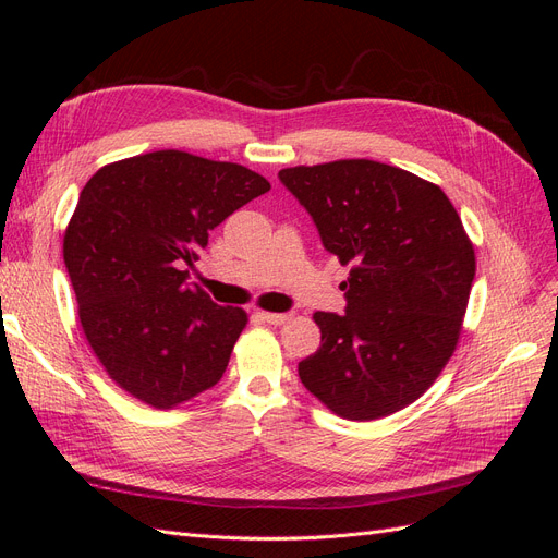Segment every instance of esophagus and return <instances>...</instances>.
<instances>
[{
	"label": "esophagus",
	"instance_id": "34e87169",
	"mask_svg": "<svg viewBox=\"0 0 558 558\" xmlns=\"http://www.w3.org/2000/svg\"><path fill=\"white\" fill-rule=\"evenodd\" d=\"M258 316L265 320V324H272V326H281L291 318V314H279V312H258Z\"/></svg>",
	"mask_w": 558,
	"mask_h": 558
}]
</instances>
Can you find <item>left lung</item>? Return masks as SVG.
Masks as SVG:
<instances>
[{
    "instance_id": "left-lung-1",
    "label": "left lung",
    "mask_w": 558,
    "mask_h": 558,
    "mask_svg": "<svg viewBox=\"0 0 558 558\" xmlns=\"http://www.w3.org/2000/svg\"><path fill=\"white\" fill-rule=\"evenodd\" d=\"M320 242L351 265L347 312H314L320 347L300 381L349 421H373L424 396L453 356L475 279V246L440 185L377 160L279 172Z\"/></svg>"
}]
</instances>
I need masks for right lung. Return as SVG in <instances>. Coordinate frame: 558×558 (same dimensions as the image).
<instances>
[{
	"instance_id": "add662e5",
	"label": "right lung",
	"mask_w": 558,
	"mask_h": 558,
	"mask_svg": "<svg viewBox=\"0 0 558 558\" xmlns=\"http://www.w3.org/2000/svg\"><path fill=\"white\" fill-rule=\"evenodd\" d=\"M267 191L244 165L174 148L109 162L83 185L62 256L83 335L125 393L172 410L223 377L248 316L189 286L185 265Z\"/></svg>"
}]
</instances>
